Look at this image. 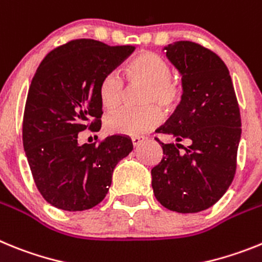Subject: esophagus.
<instances>
[{"label":"esophagus","instance_id":"34e87169","mask_svg":"<svg viewBox=\"0 0 262 262\" xmlns=\"http://www.w3.org/2000/svg\"><path fill=\"white\" fill-rule=\"evenodd\" d=\"M145 141V137H142V136H133L132 137V144H133V146H138V145L141 144V142H144Z\"/></svg>","mask_w":262,"mask_h":262}]
</instances>
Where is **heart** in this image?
I'll use <instances>...</instances> for the list:
<instances>
[{"instance_id": "obj_1", "label": "heart", "mask_w": 262, "mask_h": 262, "mask_svg": "<svg viewBox=\"0 0 262 262\" xmlns=\"http://www.w3.org/2000/svg\"><path fill=\"white\" fill-rule=\"evenodd\" d=\"M171 66L156 52L138 54L128 64L125 75L130 83L146 85L141 103L142 109H121L106 116V130L115 134L137 136L156 128L163 120L162 111H172L182 100V85L171 76ZM99 99L108 111L118 108L124 99V81L117 72L104 75L99 84Z\"/></svg>"}]
</instances>
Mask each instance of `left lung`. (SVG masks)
<instances>
[{
	"mask_svg": "<svg viewBox=\"0 0 262 262\" xmlns=\"http://www.w3.org/2000/svg\"><path fill=\"white\" fill-rule=\"evenodd\" d=\"M163 50L182 75L183 95L171 117L157 129L177 144L156 138L163 157L151 169V187L167 210L200 212L213 206L233 181L240 109L228 68L215 52L190 40ZM182 140L189 146L183 147Z\"/></svg>",
	"mask_w": 262,
	"mask_h": 262,
	"instance_id": "left-lung-1",
	"label": "left lung"
}]
</instances>
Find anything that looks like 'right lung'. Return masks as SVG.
Wrapping results in <instances>:
<instances>
[{
  "mask_svg": "<svg viewBox=\"0 0 262 262\" xmlns=\"http://www.w3.org/2000/svg\"><path fill=\"white\" fill-rule=\"evenodd\" d=\"M134 51L95 39H75L43 59L27 93L24 149L36 188L51 206L84 211L108 194L112 174L133 150L130 138L111 136L99 145L77 142L80 132L101 128L99 84Z\"/></svg>",
  "mask_w": 262,
  "mask_h": 262,
  "instance_id": "1",
  "label": "right lung"
}]
</instances>
